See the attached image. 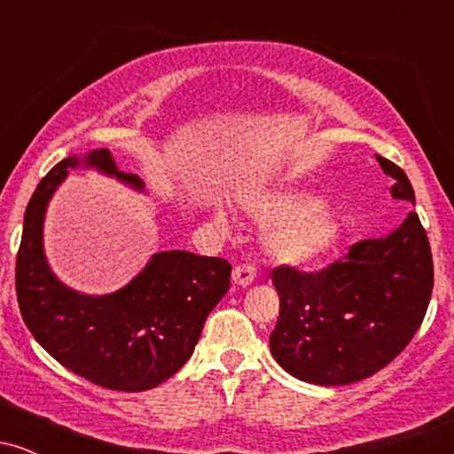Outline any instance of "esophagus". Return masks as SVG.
Segmentation results:
<instances>
[{
	"label": "esophagus",
	"instance_id": "esophagus-1",
	"mask_svg": "<svg viewBox=\"0 0 454 454\" xmlns=\"http://www.w3.org/2000/svg\"><path fill=\"white\" fill-rule=\"evenodd\" d=\"M256 279V269L252 267V264H239V267H234L232 270V284L234 286H249L252 281Z\"/></svg>",
	"mask_w": 454,
	"mask_h": 454
}]
</instances>
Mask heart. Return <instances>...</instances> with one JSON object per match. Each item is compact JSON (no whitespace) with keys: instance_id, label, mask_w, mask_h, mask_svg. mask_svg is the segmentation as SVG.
Listing matches in <instances>:
<instances>
[{"instance_id":"1","label":"heart","mask_w":454,"mask_h":454,"mask_svg":"<svg viewBox=\"0 0 454 454\" xmlns=\"http://www.w3.org/2000/svg\"><path fill=\"white\" fill-rule=\"evenodd\" d=\"M241 209L262 226H270L264 234V249L286 267H317L341 239L340 213L305 192H256L241 198ZM217 222H226L223 213H217Z\"/></svg>"}]
</instances>
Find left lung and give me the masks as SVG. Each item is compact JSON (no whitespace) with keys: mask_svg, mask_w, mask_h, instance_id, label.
<instances>
[{"mask_svg":"<svg viewBox=\"0 0 454 454\" xmlns=\"http://www.w3.org/2000/svg\"><path fill=\"white\" fill-rule=\"evenodd\" d=\"M393 176L390 196L414 205L403 170L376 155ZM279 317L270 354L290 376L343 387L373 376L408 346L423 325L434 290V260L419 215L408 213L387 237L354 243L348 256L301 273L273 269Z\"/></svg>","mask_w":454,"mask_h":454,"instance_id":"obj_1","label":"left lung"}]
</instances>
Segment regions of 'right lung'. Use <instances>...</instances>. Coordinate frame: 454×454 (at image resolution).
Wrapping results in <instances>:
<instances>
[{
    "label": "right lung",
    "instance_id": "right-lung-1",
    "mask_svg": "<svg viewBox=\"0 0 454 454\" xmlns=\"http://www.w3.org/2000/svg\"><path fill=\"white\" fill-rule=\"evenodd\" d=\"M98 173L145 192L108 149L61 160L40 181L23 220L17 299L25 325L57 363L102 388L140 393L175 376L194 352L207 316L231 286V262L184 249L151 256L129 284L111 294H82L57 279L44 254V215L72 168Z\"/></svg>",
    "mask_w": 454,
    "mask_h": 454
}]
</instances>
